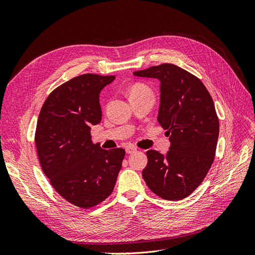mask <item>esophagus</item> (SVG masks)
Here are the masks:
<instances>
[{
	"label": "esophagus",
	"instance_id": "esophagus-1",
	"mask_svg": "<svg viewBox=\"0 0 255 255\" xmlns=\"http://www.w3.org/2000/svg\"><path fill=\"white\" fill-rule=\"evenodd\" d=\"M136 151H137V149L135 148V146H133V145H128V146H127V148H126V152L128 154H133Z\"/></svg>",
	"mask_w": 255,
	"mask_h": 255
}]
</instances>
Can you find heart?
<instances>
[{
    "mask_svg": "<svg viewBox=\"0 0 255 255\" xmlns=\"http://www.w3.org/2000/svg\"><path fill=\"white\" fill-rule=\"evenodd\" d=\"M142 89H145V87L143 86V85H135V86H133L132 88H130L129 94H133V92L139 91V90H142Z\"/></svg>",
    "mask_w": 255,
    "mask_h": 255,
    "instance_id": "obj_1",
    "label": "heart"
}]
</instances>
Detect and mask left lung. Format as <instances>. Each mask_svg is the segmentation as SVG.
I'll list each match as a JSON object with an SVG mask.
<instances>
[{
  "label": "left lung",
  "mask_w": 255,
  "mask_h": 255,
  "mask_svg": "<svg viewBox=\"0 0 255 255\" xmlns=\"http://www.w3.org/2000/svg\"><path fill=\"white\" fill-rule=\"evenodd\" d=\"M133 74L160 82L157 120L171 142L166 155L146 152L143 180L158 197L179 201L202 183L215 158L219 120L213 99L197 76L172 64Z\"/></svg>",
  "instance_id": "obj_1"
}]
</instances>
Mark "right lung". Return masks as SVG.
<instances>
[{
	"label": "right lung",
	"instance_id": "add662e5",
	"mask_svg": "<svg viewBox=\"0 0 255 255\" xmlns=\"http://www.w3.org/2000/svg\"><path fill=\"white\" fill-rule=\"evenodd\" d=\"M114 80L87 73L64 83L45 100L37 121L35 142L43 173L61 197L82 208L112 194L126 155L122 148L94 144L90 135L102 119L100 92Z\"/></svg>",
	"mask_w": 255,
	"mask_h": 255
}]
</instances>
